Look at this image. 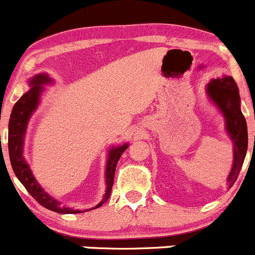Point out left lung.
<instances>
[{"mask_svg": "<svg viewBox=\"0 0 255 255\" xmlns=\"http://www.w3.org/2000/svg\"><path fill=\"white\" fill-rule=\"evenodd\" d=\"M207 93L226 118L227 132L231 136L234 146L233 167L228 176L229 187L234 185L243 166L248 148V131L246 118L241 112L239 90L232 77L213 79L207 85Z\"/></svg>", "mask_w": 255, "mask_h": 255, "instance_id": "obj_1", "label": "left lung"}]
</instances>
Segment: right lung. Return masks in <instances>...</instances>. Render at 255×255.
I'll use <instances>...</instances> for the list:
<instances>
[{"label":"right lung","mask_w":255,"mask_h":255,"mask_svg":"<svg viewBox=\"0 0 255 255\" xmlns=\"http://www.w3.org/2000/svg\"><path fill=\"white\" fill-rule=\"evenodd\" d=\"M52 80H50V78L47 74H38L36 77H33L32 79H29V85L32 87L31 90L27 92L26 94L22 95L18 102L14 104L8 124L9 160H11L12 168H13V172L16 173L17 178L21 181V183L26 187L29 195L39 205H42L43 207L57 213H80V211L62 207L57 200L50 197L41 186H39V183L37 182L34 176L32 175L31 168L27 165L26 160L23 157V138L24 133H26L27 124H28V120L31 118L32 113L36 110L37 105H38L39 95H41L43 90V85L48 84ZM127 148L128 143H125V145L118 146V147H114L110 150L109 158H108L107 163V173H105V176H107L105 177V181H107V192H105L104 200L94 208L100 207L103 203L109 200L113 185H114L115 168H117L118 161H119L120 156L123 155V152Z\"/></svg>","instance_id":"add662e5"}]
</instances>
